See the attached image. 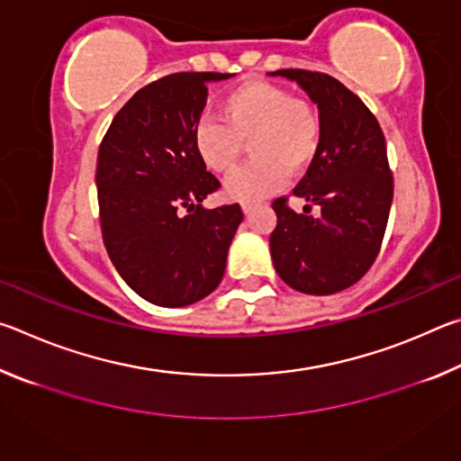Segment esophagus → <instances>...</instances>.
Returning <instances> with one entry per match:
<instances>
[{
    "mask_svg": "<svg viewBox=\"0 0 461 461\" xmlns=\"http://www.w3.org/2000/svg\"><path fill=\"white\" fill-rule=\"evenodd\" d=\"M254 207H256V203H252V201H244V203H241V209H244L246 215H248L249 212H252Z\"/></svg>",
    "mask_w": 461,
    "mask_h": 461,
    "instance_id": "1",
    "label": "esophagus"
}]
</instances>
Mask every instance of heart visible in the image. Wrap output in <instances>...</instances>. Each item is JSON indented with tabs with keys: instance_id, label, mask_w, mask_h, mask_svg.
I'll list each match as a JSON object with an SVG mask.
<instances>
[{
	"instance_id": "obj_1",
	"label": "heart",
	"mask_w": 461,
	"mask_h": 461,
	"mask_svg": "<svg viewBox=\"0 0 461 461\" xmlns=\"http://www.w3.org/2000/svg\"><path fill=\"white\" fill-rule=\"evenodd\" d=\"M221 117L201 115L191 142L199 160L213 173H231L246 142L254 158L233 173L225 191L241 201L264 199L286 183L288 170L303 175L321 148L323 122L313 104L268 81H249L221 99Z\"/></svg>"
}]
</instances>
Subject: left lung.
Returning <instances> with one entry per match:
<instances>
[{
    "label": "left lung",
    "mask_w": 461,
    "mask_h": 461,
    "mask_svg": "<svg viewBox=\"0 0 461 461\" xmlns=\"http://www.w3.org/2000/svg\"><path fill=\"white\" fill-rule=\"evenodd\" d=\"M270 75L299 83L323 122L317 158L293 191L309 201L305 213H296L286 194L272 203L278 217L272 262L294 291L339 293L370 270L384 240L394 193L384 134L364 101L335 77L305 68ZM313 204L322 209L319 216L310 215Z\"/></svg>",
    "instance_id": "8db88e82"
}]
</instances>
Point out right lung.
<instances>
[{"instance_id": "add662e5", "label": "right lung", "mask_w": 461, "mask_h": 461, "mask_svg": "<svg viewBox=\"0 0 461 461\" xmlns=\"http://www.w3.org/2000/svg\"><path fill=\"white\" fill-rule=\"evenodd\" d=\"M228 73H173L138 89L109 123L97 154L104 244L122 278L158 307L213 293L238 225L240 203L203 209L221 183L199 160L193 123L207 81Z\"/></svg>"}]
</instances>
